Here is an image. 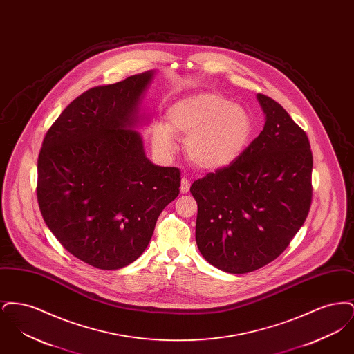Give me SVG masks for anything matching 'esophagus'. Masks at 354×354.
I'll return each instance as SVG.
<instances>
[{
  "label": "esophagus",
  "instance_id": "esophagus-1",
  "mask_svg": "<svg viewBox=\"0 0 354 354\" xmlns=\"http://www.w3.org/2000/svg\"><path fill=\"white\" fill-rule=\"evenodd\" d=\"M189 191V180L187 178H182V183H180V192L187 194Z\"/></svg>",
  "mask_w": 354,
  "mask_h": 354
}]
</instances>
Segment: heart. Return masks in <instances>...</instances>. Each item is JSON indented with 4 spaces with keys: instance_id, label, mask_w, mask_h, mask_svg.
<instances>
[{
    "instance_id": "1",
    "label": "heart",
    "mask_w": 354,
    "mask_h": 354,
    "mask_svg": "<svg viewBox=\"0 0 354 354\" xmlns=\"http://www.w3.org/2000/svg\"><path fill=\"white\" fill-rule=\"evenodd\" d=\"M251 134V118L239 104L212 93H203L174 103L167 127L152 129L153 149L169 155L175 149L171 135L185 138L188 160L203 169L231 165L244 150Z\"/></svg>"
}]
</instances>
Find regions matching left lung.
<instances>
[{
  "label": "left lung",
  "mask_w": 354,
  "mask_h": 354,
  "mask_svg": "<svg viewBox=\"0 0 354 354\" xmlns=\"http://www.w3.org/2000/svg\"><path fill=\"white\" fill-rule=\"evenodd\" d=\"M263 131L227 167L195 180L196 244L228 273L259 270L286 251L312 203L313 156L308 135L283 106L257 94Z\"/></svg>",
  "instance_id": "1"
}]
</instances>
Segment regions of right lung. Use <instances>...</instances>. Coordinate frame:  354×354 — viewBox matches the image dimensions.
<instances>
[{
  "instance_id": "add662e5",
  "label": "right lung",
  "mask_w": 354,
  "mask_h": 354,
  "mask_svg": "<svg viewBox=\"0 0 354 354\" xmlns=\"http://www.w3.org/2000/svg\"><path fill=\"white\" fill-rule=\"evenodd\" d=\"M152 74L84 91L51 124L38 155L42 218L66 251L100 270L135 261L179 195V169L152 165L131 130Z\"/></svg>"
}]
</instances>
